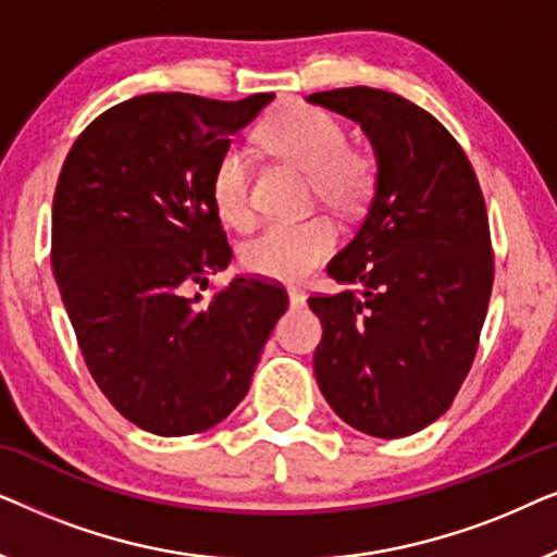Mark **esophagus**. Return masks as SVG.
<instances>
[{"instance_id":"esophagus-1","label":"esophagus","mask_w":557,"mask_h":557,"mask_svg":"<svg viewBox=\"0 0 557 557\" xmlns=\"http://www.w3.org/2000/svg\"><path fill=\"white\" fill-rule=\"evenodd\" d=\"M288 304L292 307H304L307 304V294L299 292V288H288Z\"/></svg>"}]
</instances>
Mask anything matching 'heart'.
<instances>
[{
	"label": "heart",
	"instance_id": "obj_1",
	"mask_svg": "<svg viewBox=\"0 0 557 557\" xmlns=\"http://www.w3.org/2000/svg\"><path fill=\"white\" fill-rule=\"evenodd\" d=\"M263 144L278 159L307 172L317 197L334 210L352 212L368 202L375 185L372 162L347 149V132L337 119L311 106H288L263 126ZM248 157L238 147L223 151L212 172V205L223 223H250ZM337 246V231L326 218L271 223L240 250L243 265L263 278L299 281Z\"/></svg>",
	"mask_w": 557,
	"mask_h": 557
}]
</instances>
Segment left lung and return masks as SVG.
<instances>
[{
    "mask_svg": "<svg viewBox=\"0 0 557 557\" xmlns=\"http://www.w3.org/2000/svg\"><path fill=\"white\" fill-rule=\"evenodd\" d=\"M307 101L360 124L375 154L368 215L326 265L347 288L309 299L319 391L352 429L410 436L474 362L494 278L482 189L459 141L403 96L355 86Z\"/></svg>",
    "mask_w": 557,
    "mask_h": 557,
    "instance_id": "obj_1",
    "label": "left lung"
}]
</instances>
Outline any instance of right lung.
I'll use <instances>...</instances> for the list:
<instances>
[{
    "label": "right lung",
    "mask_w": 557,
    "mask_h": 557,
    "mask_svg": "<svg viewBox=\"0 0 557 557\" xmlns=\"http://www.w3.org/2000/svg\"><path fill=\"white\" fill-rule=\"evenodd\" d=\"M273 94L212 101L147 94L101 113L67 154L52 200V273L101 393L157 436H189L246 398L284 288L235 276L195 294L233 250L212 172Z\"/></svg>",
    "instance_id": "right-lung-1"
}]
</instances>
